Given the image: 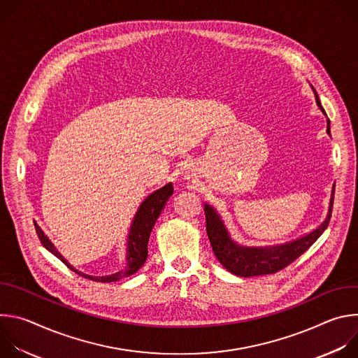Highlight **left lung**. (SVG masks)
Returning a JSON list of instances; mask_svg holds the SVG:
<instances>
[{
    "instance_id": "left-lung-1",
    "label": "left lung",
    "mask_w": 358,
    "mask_h": 358,
    "mask_svg": "<svg viewBox=\"0 0 358 358\" xmlns=\"http://www.w3.org/2000/svg\"><path fill=\"white\" fill-rule=\"evenodd\" d=\"M316 103L326 115L320 99L315 90ZM327 134L330 136V120L327 119ZM333 201H334V185L331 191V198L329 202V211L324 221L313 229L310 234L300 236L292 242L275 245V246H241L238 245L229 235L224 221L221 220L220 214L208 203H203V211H206L207 220V234L214 250V255L220 264L232 275L241 278H252V276H261V275H271L282 271L293 261H296L303 252L308 250L317 238L324 232L327 228L331 210H333Z\"/></svg>"
}]
</instances>
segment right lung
<instances>
[{"instance_id": "right-lung-1", "label": "right lung", "mask_w": 358, "mask_h": 358, "mask_svg": "<svg viewBox=\"0 0 358 358\" xmlns=\"http://www.w3.org/2000/svg\"><path fill=\"white\" fill-rule=\"evenodd\" d=\"M174 188L173 184L169 182L164 187H162L160 189L151 192L141 203L140 207L131 221V225L129 228V234H127V248H126V265L123 266V269H120L119 272H115L112 275L108 276H92V275H86L78 269H75L64 257L61 255V252L55 248V245L49 241V238L43 234V231L38 227V224L34 221L35 224V229L38 234V238L41 241V243L50 252L52 255L62 261L71 271H73L75 273H78L82 278H86L89 280L93 282H101V283H109V282H116L120 280L123 278L131 276L134 275L145 262L147 259V243H148V238L151 234L152 227H155L157 218L160 217L162 211L164 210L166 203L169 201V198L173 195Z\"/></svg>"}]
</instances>
